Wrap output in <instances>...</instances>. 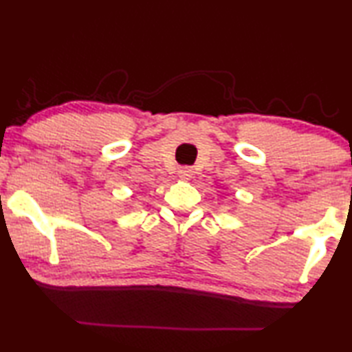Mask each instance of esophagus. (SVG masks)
Wrapping results in <instances>:
<instances>
[{
	"mask_svg": "<svg viewBox=\"0 0 352 352\" xmlns=\"http://www.w3.org/2000/svg\"><path fill=\"white\" fill-rule=\"evenodd\" d=\"M194 175V170L190 168H180L178 169V177L184 178V180H188V178H190Z\"/></svg>",
	"mask_w": 352,
	"mask_h": 352,
	"instance_id": "obj_1",
	"label": "esophagus"
}]
</instances>
